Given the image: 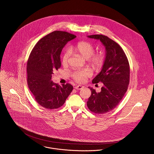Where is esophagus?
Wrapping results in <instances>:
<instances>
[{"label": "esophagus", "instance_id": "1", "mask_svg": "<svg viewBox=\"0 0 154 154\" xmlns=\"http://www.w3.org/2000/svg\"><path fill=\"white\" fill-rule=\"evenodd\" d=\"M83 88H84V86H82V85H77V86H75V88L77 90H80L83 89Z\"/></svg>", "mask_w": 154, "mask_h": 154}]
</instances>
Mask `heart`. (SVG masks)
<instances>
[{
  "mask_svg": "<svg viewBox=\"0 0 154 154\" xmlns=\"http://www.w3.org/2000/svg\"><path fill=\"white\" fill-rule=\"evenodd\" d=\"M72 52H74L86 59H88L93 67L98 69L101 68L104 62V56L100 53H94L95 47L90 42L80 41L71 48ZM71 56L69 50H65L62 55V63L63 65H67ZM91 71L88 69L75 70L71 72V77L77 82H84L87 78L91 75Z\"/></svg>",
  "mask_w": 154,
  "mask_h": 154,
  "instance_id": "heart-1",
  "label": "heart"
}]
</instances>
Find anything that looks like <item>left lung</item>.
<instances>
[{
	"mask_svg": "<svg viewBox=\"0 0 154 154\" xmlns=\"http://www.w3.org/2000/svg\"><path fill=\"white\" fill-rule=\"evenodd\" d=\"M99 39L106 49L102 69L93 80V83L102 82L101 91H91L87 102L89 109L96 114H103L113 109L121 102L128 89L130 80V66L127 57L117 42L102 35L88 36Z\"/></svg>",
	"mask_w": 154,
	"mask_h": 154,
	"instance_id": "1",
	"label": "left lung"
}]
</instances>
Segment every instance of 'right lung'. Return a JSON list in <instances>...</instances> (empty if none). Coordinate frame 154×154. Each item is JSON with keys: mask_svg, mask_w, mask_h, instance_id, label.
<instances>
[{"mask_svg": "<svg viewBox=\"0 0 154 154\" xmlns=\"http://www.w3.org/2000/svg\"><path fill=\"white\" fill-rule=\"evenodd\" d=\"M75 35L54 31L41 38L33 48L27 64V84L36 102L47 109H57L65 102L73 90L69 84L60 86L52 76L61 66L60 54L66 43Z\"/></svg>", "mask_w": 154, "mask_h": 154, "instance_id": "add662e5", "label": "right lung"}]
</instances>
